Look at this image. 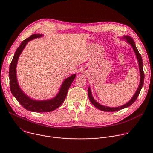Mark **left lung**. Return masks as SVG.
<instances>
[{"label":"left lung","mask_w":153,"mask_h":153,"mask_svg":"<svg viewBox=\"0 0 153 153\" xmlns=\"http://www.w3.org/2000/svg\"><path fill=\"white\" fill-rule=\"evenodd\" d=\"M122 39H124L126 41V42L128 43L129 45H130L132 47L133 50L136 54V58L137 59L138 63H139V71H140V82H139V85L138 86V88L137 89L135 94H134V96L132 97V98L127 103H126L125 104L120 106H118V107H109V106H104L102 105L101 104H100L99 102H97L93 97L92 95V93H91V90L90 87L89 86L88 88V97L90 99V102H91V103L96 106L97 108H98L99 110L103 111H107V112H113V111H119L120 110H122V109L127 108L129 106L131 105L134 102L135 100L137 99L140 90L142 88V86L143 85V82H144V73H143V62H142V57L141 55L140 54L136 45L133 39V38L131 37H130L129 36H124L122 37H121Z\"/></svg>","instance_id":"obj_1"}]
</instances>
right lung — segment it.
I'll list each match as a JSON object with an SVG mask.
<instances>
[{"label":"right lung","mask_w":153,"mask_h":153,"mask_svg":"<svg viewBox=\"0 0 153 153\" xmlns=\"http://www.w3.org/2000/svg\"><path fill=\"white\" fill-rule=\"evenodd\" d=\"M42 36L43 35L40 34H33L30 37L22 41L14 53L9 70L10 90L13 96L26 110L37 113L50 112L59 108L65 100L70 86L76 76V74H74L65 79L60 86L59 93L55 97L50 99L43 100H34L25 94L21 90L16 76V67L18 59L29 41Z\"/></svg>","instance_id":"add662e5"}]
</instances>
